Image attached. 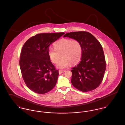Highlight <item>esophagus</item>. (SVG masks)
Returning <instances> with one entry per match:
<instances>
[{
	"mask_svg": "<svg viewBox=\"0 0 125 125\" xmlns=\"http://www.w3.org/2000/svg\"><path fill=\"white\" fill-rule=\"evenodd\" d=\"M65 72V71H64V70H59V73H60V74H61V73H64Z\"/></svg>",
	"mask_w": 125,
	"mask_h": 125,
	"instance_id": "esophagus-1",
	"label": "esophagus"
}]
</instances>
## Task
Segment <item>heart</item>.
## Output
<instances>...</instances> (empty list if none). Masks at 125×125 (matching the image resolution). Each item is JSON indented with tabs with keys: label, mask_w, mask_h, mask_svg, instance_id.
<instances>
[{
	"label": "heart",
	"mask_w": 125,
	"mask_h": 125,
	"mask_svg": "<svg viewBox=\"0 0 125 125\" xmlns=\"http://www.w3.org/2000/svg\"><path fill=\"white\" fill-rule=\"evenodd\" d=\"M53 47L54 49L50 48L48 50L51 61L54 64H56L61 55L62 58L57 64L58 68H65L71 63L76 64L81 59L83 47L81 42L78 40L62 38L54 43Z\"/></svg>",
	"instance_id": "1"
}]
</instances>
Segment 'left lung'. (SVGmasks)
<instances>
[{
    "label": "left lung",
    "mask_w": 125,
    "mask_h": 125,
    "mask_svg": "<svg viewBox=\"0 0 125 125\" xmlns=\"http://www.w3.org/2000/svg\"><path fill=\"white\" fill-rule=\"evenodd\" d=\"M64 37L79 40L83 47L80 63L71 70L72 85L83 92L95 89L103 81L106 67L100 43L94 36L86 31L67 33Z\"/></svg>",
    "instance_id": "1"
}]
</instances>
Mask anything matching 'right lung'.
<instances>
[{"instance_id": "add662e5", "label": "right lung", "mask_w": 125, "mask_h": 125, "mask_svg": "<svg viewBox=\"0 0 125 125\" xmlns=\"http://www.w3.org/2000/svg\"><path fill=\"white\" fill-rule=\"evenodd\" d=\"M65 33H41L24 43L20 55V66L27 86L37 94H45L53 89L59 75L51 62L48 50L51 44Z\"/></svg>"}]
</instances>
